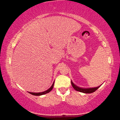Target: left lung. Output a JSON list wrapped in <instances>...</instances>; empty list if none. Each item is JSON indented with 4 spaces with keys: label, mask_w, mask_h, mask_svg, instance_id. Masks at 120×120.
Listing matches in <instances>:
<instances>
[{
    "label": "left lung",
    "mask_w": 120,
    "mask_h": 120,
    "mask_svg": "<svg viewBox=\"0 0 120 120\" xmlns=\"http://www.w3.org/2000/svg\"><path fill=\"white\" fill-rule=\"evenodd\" d=\"M71 85H72L73 87L74 88L76 91H78L81 92V93H86V94H90V93H92L95 92V91L97 90L98 89H99V87L100 86H98V87H93V88H89V89H84V88H81L78 87L76 85H75L73 83L72 81H71Z\"/></svg>",
    "instance_id": "obj_1"
}]
</instances>
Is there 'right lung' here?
Masks as SVG:
<instances>
[{
  "label": "right lung",
  "mask_w": 120,
  "mask_h": 120,
  "mask_svg": "<svg viewBox=\"0 0 120 120\" xmlns=\"http://www.w3.org/2000/svg\"><path fill=\"white\" fill-rule=\"evenodd\" d=\"M53 85H54V82H53V84H52V85L51 86L49 89H48L47 90L45 91H43V92H42V93H31V92H29L30 94L31 95H35V96H39V95H44V94H46L47 93H49V92H50L52 90V89H53Z\"/></svg>",
  "instance_id": "right-lung-1"
}]
</instances>
